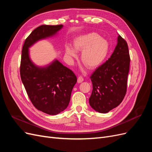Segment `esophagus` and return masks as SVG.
I'll return each mask as SVG.
<instances>
[{"instance_id":"esophagus-1","label":"esophagus","mask_w":152,"mask_h":152,"mask_svg":"<svg viewBox=\"0 0 152 152\" xmlns=\"http://www.w3.org/2000/svg\"><path fill=\"white\" fill-rule=\"evenodd\" d=\"M83 81H84L83 77H82V76H79V77H78V79H77L78 83H81V82H82Z\"/></svg>"}]
</instances>
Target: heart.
I'll return each mask as SVG.
<instances>
[{"label": "heart", "instance_id": "obj_1", "mask_svg": "<svg viewBox=\"0 0 152 152\" xmlns=\"http://www.w3.org/2000/svg\"><path fill=\"white\" fill-rule=\"evenodd\" d=\"M109 43L105 39L96 33H89L78 37L73 42V48L66 45L65 56L70 63H73L78 56L76 52H82L81 61L90 69H94L102 65L107 58Z\"/></svg>", "mask_w": 152, "mask_h": 152}]
</instances>
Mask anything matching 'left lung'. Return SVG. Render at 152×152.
<instances>
[{
    "instance_id": "8db88e82",
    "label": "left lung",
    "mask_w": 152,
    "mask_h": 152,
    "mask_svg": "<svg viewBox=\"0 0 152 152\" xmlns=\"http://www.w3.org/2000/svg\"><path fill=\"white\" fill-rule=\"evenodd\" d=\"M130 56L126 41L118 36L117 44L112 56L93 73L91 107L106 113L121 103L127 91Z\"/></svg>"
}]
</instances>
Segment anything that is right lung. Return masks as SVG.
Returning a JSON list of instances; mask_svg holds the SVG:
<instances>
[{
    "label": "right lung",
    "mask_w": 152,
    "mask_h": 152,
    "mask_svg": "<svg viewBox=\"0 0 152 152\" xmlns=\"http://www.w3.org/2000/svg\"><path fill=\"white\" fill-rule=\"evenodd\" d=\"M62 28V25L37 27L26 39L21 53L20 75L28 98L37 109L53 115L67 108L77 77L56 59L45 67L35 65L28 48L39 40L54 35Z\"/></svg>",
    "instance_id": "right-lung-1"
}]
</instances>
